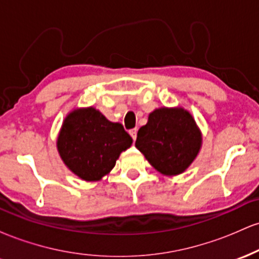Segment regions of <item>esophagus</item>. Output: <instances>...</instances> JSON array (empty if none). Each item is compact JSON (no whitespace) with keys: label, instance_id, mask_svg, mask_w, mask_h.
<instances>
[{"label":"esophagus","instance_id":"obj_1","mask_svg":"<svg viewBox=\"0 0 259 259\" xmlns=\"http://www.w3.org/2000/svg\"><path fill=\"white\" fill-rule=\"evenodd\" d=\"M129 134H130V136H132V138H133L134 141H135L136 136H138V129H136V127H135V129H132L129 132Z\"/></svg>","mask_w":259,"mask_h":259}]
</instances>
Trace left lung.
I'll return each instance as SVG.
<instances>
[{"label":"left lung","instance_id":"obj_1","mask_svg":"<svg viewBox=\"0 0 259 259\" xmlns=\"http://www.w3.org/2000/svg\"><path fill=\"white\" fill-rule=\"evenodd\" d=\"M201 133L185 109L159 108L138 132L135 146L159 173H183L194 162L201 147Z\"/></svg>","mask_w":259,"mask_h":259}]
</instances>
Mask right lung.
<instances>
[{
    "label": "right lung",
    "mask_w": 259,
    "mask_h": 259,
    "mask_svg": "<svg viewBox=\"0 0 259 259\" xmlns=\"http://www.w3.org/2000/svg\"><path fill=\"white\" fill-rule=\"evenodd\" d=\"M133 139L121 124L107 120L95 108L74 111L65 118L57 147L62 159L82 180H100L115 165Z\"/></svg>",
    "instance_id": "1"
}]
</instances>
